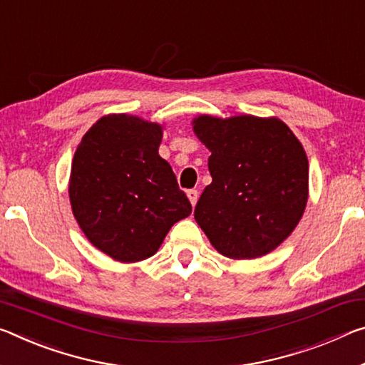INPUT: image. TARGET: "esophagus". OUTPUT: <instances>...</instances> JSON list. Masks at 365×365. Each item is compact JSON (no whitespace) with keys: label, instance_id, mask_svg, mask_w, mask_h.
<instances>
[{"label":"esophagus","instance_id":"1","mask_svg":"<svg viewBox=\"0 0 365 365\" xmlns=\"http://www.w3.org/2000/svg\"><path fill=\"white\" fill-rule=\"evenodd\" d=\"M187 196H188L190 203H192V206L195 207L196 201H198V190H188V192H187Z\"/></svg>","mask_w":365,"mask_h":365}]
</instances>
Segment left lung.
<instances>
[{"label": "left lung", "instance_id": "left-lung-1", "mask_svg": "<svg viewBox=\"0 0 365 365\" xmlns=\"http://www.w3.org/2000/svg\"><path fill=\"white\" fill-rule=\"evenodd\" d=\"M193 131L210 149L212 177L195 219L224 257L252 259L281 245L309 200V160L302 144L276 117L200 115Z\"/></svg>", "mask_w": 365, "mask_h": 365}]
</instances>
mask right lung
Instances as JSON below:
<instances>
[{
    "label": "right lung",
    "mask_w": 365,
    "mask_h": 365,
    "mask_svg": "<svg viewBox=\"0 0 365 365\" xmlns=\"http://www.w3.org/2000/svg\"><path fill=\"white\" fill-rule=\"evenodd\" d=\"M162 126L135 115L97 120L74 153L69 201L81 230L121 263L153 257L192 205L159 155Z\"/></svg>",
    "instance_id": "right-lung-1"
}]
</instances>
